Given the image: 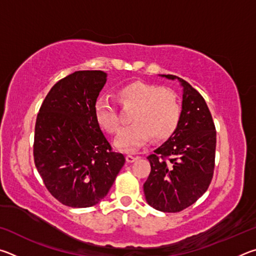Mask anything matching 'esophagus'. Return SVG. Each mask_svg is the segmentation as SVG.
I'll return each instance as SVG.
<instances>
[{"mask_svg": "<svg viewBox=\"0 0 256 256\" xmlns=\"http://www.w3.org/2000/svg\"><path fill=\"white\" fill-rule=\"evenodd\" d=\"M138 158V157H134V156H132V154H128L126 156V162H136Z\"/></svg>", "mask_w": 256, "mask_h": 256, "instance_id": "obj_1", "label": "esophagus"}]
</instances>
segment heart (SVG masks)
Instances as JSON below:
<instances>
[{
    "label": "heart",
    "instance_id": "b5f03b06",
    "mask_svg": "<svg viewBox=\"0 0 256 256\" xmlns=\"http://www.w3.org/2000/svg\"><path fill=\"white\" fill-rule=\"evenodd\" d=\"M123 107H133L130 126L122 130L115 140L118 149L134 152L152 136L156 141L167 140L180 126L183 108L177 94L162 86L136 81L125 84L116 92ZM94 116L104 131L115 134L120 131V118L114 104L98 98L94 105Z\"/></svg>",
    "mask_w": 256,
    "mask_h": 256
}]
</instances>
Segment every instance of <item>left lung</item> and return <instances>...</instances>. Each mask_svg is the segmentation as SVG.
Here are the masks:
<instances>
[{
  "mask_svg": "<svg viewBox=\"0 0 256 256\" xmlns=\"http://www.w3.org/2000/svg\"><path fill=\"white\" fill-rule=\"evenodd\" d=\"M183 86V114L177 131L148 156L150 174L144 184L146 200L156 210L180 212L209 188L214 170L216 132L211 112L200 92L172 74Z\"/></svg>",
  "mask_w": 256,
  "mask_h": 256,
  "instance_id": "8db88e82",
  "label": "left lung"
}]
</instances>
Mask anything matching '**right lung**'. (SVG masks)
Masks as SVG:
<instances>
[{
	"label": "right lung",
	"mask_w": 256,
	"mask_h": 256,
	"mask_svg": "<svg viewBox=\"0 0 256 256\" xmlns=\"http://www.w3.org/2000/svg\"><path fill=\"white\" fill-rule=\"evenodd\" d=\"M102 71H76L52 86L34 126V160L48 192L71 208H89L107 196L124 166L94 116Z\"/></svg>",
	"instance_id": "1"
}]
</instances>
